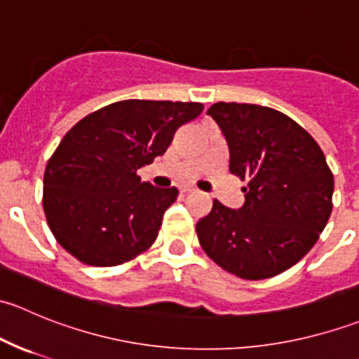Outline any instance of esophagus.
<instances>
[{
    "label": "esophagus",
    "instance_id": "1",
    "mask_svg": "<svg viewBox=\"0 0 359 359\" xmlns=\"http://www.w3.org/2000/svg\"><path fill=\"white\" fill-rule=\"evenodd\" d=\"M180 191H182V193H196V189H194V187H191V186H184V187H180Z\"/></svg>",
    "mask_w": 359,
    "mask_h": 359
}]
</instances>
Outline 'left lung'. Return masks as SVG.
<instances>
[{"label":"left lung","mask_w":359,"mask_h":359,"mask_svg":"<svg viewBox=\"0 0 359 359\" xmlns=\"http://www.w3.org/2000/svg\"><path fill=\"white\" fill-rule=\"evenodd\" d=\"M229 147V172L247 180L245 203L213 201L196 233L206 255L243 280H266L299 262L332 213L334 175L316 140L292 118L255 104L206 111Z\"/></svg>","instance_id":"left-lung-1"}]
</instances>
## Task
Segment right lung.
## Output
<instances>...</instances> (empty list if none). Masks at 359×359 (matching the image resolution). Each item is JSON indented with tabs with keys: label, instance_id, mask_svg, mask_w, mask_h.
<instances>
[{
	"label": "right lung",
	"instance_id": "right-lung-1",
	"mask_svg": "<svg viewBox=\"0 0 359 359\" xmlns=\"http://www.w3.org/2000/svg\"><path fill=\"white\" fill-rule=\"evenodd\" d=\"M200 102L121 100L76 123L43 177V208L55 240L83 264L118 266L154 243L177 187L137 175L163 156Z\"/></svg>",
	"mask_w": 359,
	"mask_h": 359
}]
</instances>
